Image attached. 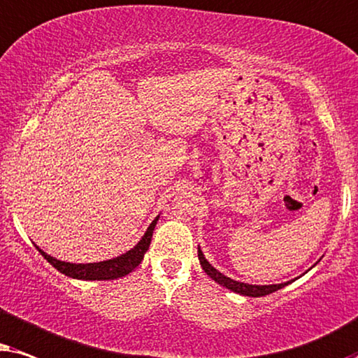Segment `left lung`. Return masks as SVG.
<instances>
[{"label":"left lung","instance_id":"1","mask_svg":"<svg viewBox=\"0 0 358 358\" xmlns=\"http://www.w3.org/2000/svg\"><path fill=\"white\" fill-rule=\"evenodd\" d=\"M198 259H199V264H201L203 270L206 271L208 276H211L214 282L221 285V287H226L227 289H231V292L234 293H239V294H244V296H252V298H259V296H265V294H270L276 292V289L287 287L289 283H280V285H264V287H260V285H249V283H241V282H236V280L229 278V276L222 275L221 271H217L214 266L209 264V262L204 259L203 252L198 249Z\"/></svg>","mask_w":358,"mask_h":358}]
</instances>
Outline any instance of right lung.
<instances>
[{
    "mask_svg": "<svg viewBox=\"0 0 358 358\" xmlns=\"http://www.w3.org/2000/svg\"><path fill=\"white\" fill-rule=\"evenodd\" d=\"M159 221V217H155L149 229L145 231V234L142 239L139 241L134 249H131L126 254L116 257V259L111 260H104V262H98V264H69V262H62L57 260L54 257L47 255L44 250H41L37 247V250L41 252L42 257L49 262L52 266H55L60 273H64L66 276H71V278L76 280H116L121 278V276L131 273L132 270L136 268L137 265L141 264L142 259H144V254L149 249L150 241H152V234H154L155 224Z\"/></svg>",
    "mask_w": 358,
    "mask_h": 358,
    "instance_id": "add662e5",
    "label": "right lung"
}]
</instances>
